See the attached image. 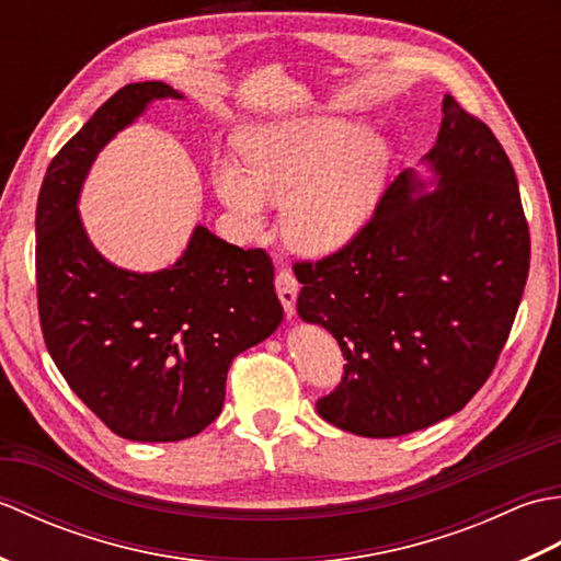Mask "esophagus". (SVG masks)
<instances>
[{
    "mask_svg": "<svg viewBox=\"0 0 561 561\" xmlns=\"http://www.w3.org/2000/svg\"><path fill=\"white\" fill-rule=\"evenodd\" d=\"M277 296L284 306V313L289 318L296 313V296H299V282H296L291 270H279L277 272Z\"/></svg>",
    "mask_w": 561,
    "mask_h": 561,
    "instance_id": "34e87169",
    "label": "esophagus"
}]
</instances>
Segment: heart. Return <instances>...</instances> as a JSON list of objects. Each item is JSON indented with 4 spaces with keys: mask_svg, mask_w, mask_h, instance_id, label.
<instances>
[{
    "mask_svg": "<svg viewBox=\"0 0 561 561\" xmlns=\"http://www.w3.org/2000/svg\"><path fill=\"white\" fill-rule=\"evenodd\" d=\"M245 169L214 163V187L245 231L257 233L267 207L284 209V236L306 255H330L362 233L383 193L392 149L347 117H306L245 127Z\"/></svg>",
    "mask_w": 561,
    "mask_h": 561,
    "instance_id": "obj_1",
    "label": "heart"
}]
</instances>
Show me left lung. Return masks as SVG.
I'll use <instances>...</instances> for the list:
<instances>
[{
	"label": "left lung",
	"mask_w": 561,
	"mask_h": 561,
	"mask_svg": "<svg viewBox=\"0 0 561 561\" xmlns=\"http://www.w3.org/2000/svg\"><path fill=\"white\" fill-rule=\"evenodd\" d=\"M424 161L436 190L400 173L362 233L296 262V311L344 354L342 383L316 402L344 432L390 438L462 410L494 371L530 267V233L504 147L444 99Z\"/></svg>",
	"instance_id": "left-lung-1"
}]
</instances>
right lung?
Instances as JSON below:
<instances>
[{"instance_id":"obj_1","label":"right lung","mask_w":561,"mask_h":561,"mask_svg":"<svg viewBox=\"0 0 561 561\" xmlns=\"http://www.w3.org/2000/svg\"><path fill=\"white\" fill-rule=\"evenodd\" d=\"M183 99L163 81L127 83L47 165L35 209L43 337L59 374L129 440H183L217 420L238 354L279 328L274 265L195 226L183 257L159 272L105 260L77 202L99 151L151 101Z\"/></svg>"}]
</instances>
